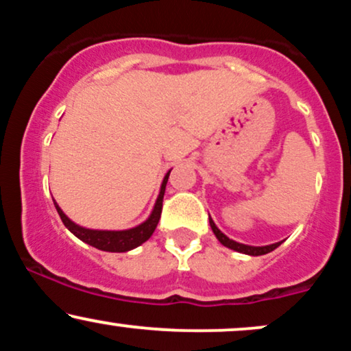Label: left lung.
<instances>
[{"label": "left lung", "mask_w": 351, "mask_h": 351, "mask_svg": "<svg viewBox=\"0 0 351 351\" xmlns=\"http://www.w3.org/2000/svg\"><path fill=\"white\" fill-rule=\"evenodd\" d=\"M209 224H211V229H213V232H215V234H216L217 241H219V243L223 244V245H226V247H229V249H234V251H237V252L249 254V256H263V254L271 252V251H274V249L279 247V245H280V243H276V244H271V245H263V247H254V245L239 244V243H236V241L229 239L228 236H224L223 232H221L219 229L216 228L215 221H213L211 217H209Z\"/></svg>", "instance_id": "8db88e82"}]
</instances>
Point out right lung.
<instances>
[{
  "mask_svg": "<svg viewBox=\"0 0 351 351\" xmlns=\"http://www.w3.org/2000/svg\"><path fill=\"white\" fill-rule=\"evenodd\" d=\"M171 171V170H170ZM170 171L165 175L162 189H160L158 199H156L155 208H153L150 217H148L145 223L140 224V226L127 229V231H95V229H86L80 228L62 213V209L56 204V209H58L60 219H62L64 226H66L74 236H77L80 241L87 243L92 247H97L100 251L107 252H127L130 249L138 247L140 244H143L145 241L150 239V236L155 231L156 224H158L160 216H162V208H163V196H165V188H167L168 176H170Z\"/></svg>",
  "mask_w": 351,
  "mask_h": 351,
  "instance_id": "right-lung-1",
  "label": "right lung"
}]
</instances>
